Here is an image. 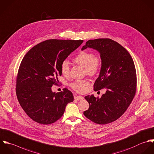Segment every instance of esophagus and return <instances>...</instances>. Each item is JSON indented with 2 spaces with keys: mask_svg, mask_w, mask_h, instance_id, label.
Segmentation results:
<instances>
[{
  "mask_svg": "<svg viewBox=\"0 0 154 154\" xmlns=\"http://www.w3.org/2000/svg\"><path fill=\"white\" fill-rule=\"evenodd\" d=\"M74 99L76 100H82L84 99V97L82 96H75L74 97Z\"/></svg>",
  "mask_w": 154,
  "mask_h": 154,
  "instance_id": "1",
  "label": "esophagus"
}]
</instances>
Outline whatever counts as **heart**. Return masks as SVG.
<instances>
[{
    "label": "heart",
    "mask_w": 154,
    "mask_h": 154,
    "mask_svg": "<svg viewBox=\"0 0 154 154\" xmlns=\"http://www.w3.org/2000/svg\"><path fill=\"white\" fill-rule=\"evenodd\" d=\"M73 61L75 63L84 67L86 74L91 76L95 75L101 67V60L100 58L94 56V54L91 52L81 51L73 58ZM60 69L63 75L65 76L69 75L70 67L67 61L64 60L62 62ZM89 84V82L86 79L76 80L70 84V87L75 91L79 93H84L85 92Z\"/></svg>",
    "instance_id": "heart-1"
}]
</instances>
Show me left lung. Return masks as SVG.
Returning <instances> with one entry per match:
<instances>
[{
  "instance_id": "obj_1",
  "label": "left lung",
  "mask_w": 154,
  "mask_h": 154,
  "mask_svg": "<svg viewBox=\"0 0 154 154\" xmlns=\"http://www.w3.org/2000/svg\"><path fill=\"white\" fill-rule=\"evenodd\" d=\"M87 48L99 52L102 60L94 90L104 88L106 91L100 98L94 95L85 97L90 107L84 114L96 124H109L124 114L135 96L137 78L134 63L129 52L110 39L89 40L81 50Z\"/></svg>"
}]
</instances>
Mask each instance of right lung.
I'll return each mask as SVG.
<instances>
[{"label": "right lung", "mask_w": 154, "mask_h": 154, "mask_svg": "<svg viewBox=\"0 0 154 154\" xmlns=\"http://www.w3.org/2000/svg\"><path fill=\"white\" fill-rule=\"evenodd\" d=\"M82 40L49 39L33 47L20 64L16 83L18 100L26 114L34 121L50 124L63 115L66 105L73 101L72 93L67 88L52 92L61 75V64L77 49Z\"/></svg>", "instance_id": "add662e5"}]
</instances>
